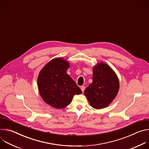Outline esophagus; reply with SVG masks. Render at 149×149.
I'll return each instance as SVG.
<instances>
[{
    "label": "esophagus",
    "instance_id": "obj_1",
    "mask_svg": "<svg viewBox=\"0 0 149 149\" xmlns=\"http://www.w3.org/2000/svg\"><path fill=\"white\" fill-rule=\"evenodd\" d=\"M81 91H82V92H84V90H85V87H84V86H81Z\"/></svg>",
    "mask_w": 149,
    "mask_h": 149
}]
</instances>
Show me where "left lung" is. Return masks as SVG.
Segmentation results:
<instances>
[{
  "label": "left lung",
  "instance_id": "obj_1",
  "mask_svg": "<svg viewBox=\"0 0 149 149\" xmlns=\"http://www.w3.org/2000/svg\"><path fill=\"white\" fill-rule=\"evenodd\" d=\"M93 71V82L85 90L84 94L93 108L104 109L117 96L119 80L115 72L105 63H98Z\"/></svg>",
  "mask_w": 149,
  "mask_h": 149
}]
</instances>
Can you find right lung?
<instances>
[{
  "mask_svg": "<svg viewBox=\"0 0 149 149\" xmlns=\"http://www.w3.org/2000/svg\"><path fill=\"white\" fill-rule=\"evenodd\" d=\"M70 63L62 58L50 61L41 70L38 77V87L43 100L58 109L66 107L75 94L82 93L74 81L67 74Z\"/></svg>",
  "mask_w": 149,
  "mask_h": 149,
  "instance_id": "obj_1",
  "label": "right lung"
}]
</instances>
